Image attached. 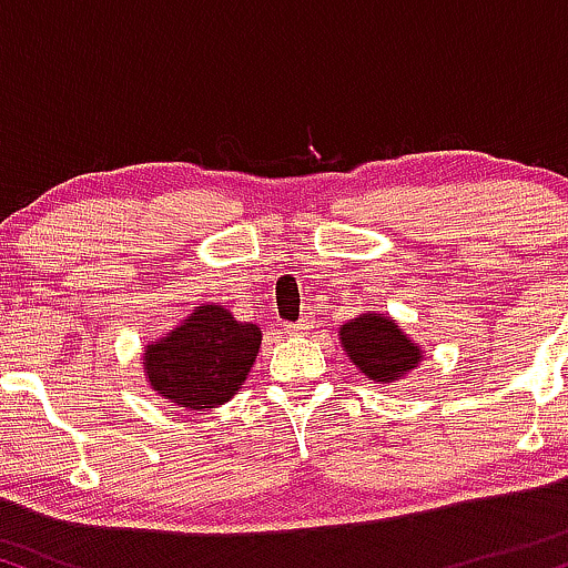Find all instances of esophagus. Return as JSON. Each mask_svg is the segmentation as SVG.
<instances>
[{
  "label": "esophagus",
  "instance_id": "obj_1",
  "mask_svg": "<svg viewBox=\"0 0 568 568\" xmlns=\"http://www.w3.org/2000/svg\"><path fill=\"white\" fill-rule=\"evenodd\" d=\"M285 331H288V334H293V336H302V334H306V331H310V321H306V317H302V321L285 325Z\"/></svg>",
  "mask_w": 568,
  "mask_h": 568
}]
</instances>
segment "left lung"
I'll use <instances>...</instances> for the list:
<instances>
[{"instance_id": "left-lung-1", "label": "left lung", "mask_w": 568, "mask_h": 568, "mask_svg": "<svg viewBox=\"0 0 568 568\" xmlns=\"http://www.w3.org/2000/svg\"><path fill=\"white\" fill-rule=\"evenodd\" d=\"M342 344L361 374L382 384L416 368L422 357L419 347H414L403 331L382 315H363L344 325Z\"/></svg>"}]
</instances>
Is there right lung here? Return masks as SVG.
<instances>
[{"instance_id": "1", "label": "right lung", "mask_w": 568, "mask_h": 568, "mask_svg": "<svg viewBox=\"0 0 568 568\" xmlns=\"http://www.w3.org/2000/svg\"><path fill=\"white\" fill-rule=\"evenodd\" d=\"M262 331L237 323L221 306H200L184 325L146 347V376L152 389L181 408H213L226 403L245 382Z\"/></svg>"}]
</instances>
